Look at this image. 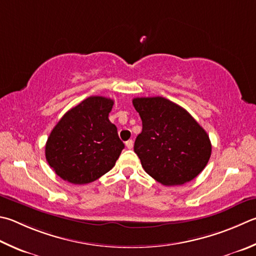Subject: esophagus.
<instances>
[{
	"instance_id": "esophagus-1",
	"label": "esophagus",
	"mask_w": 256,
	"mask_h": 256,
	"mask_svg": "<svg viewBox=\"0 0 256 256\" xmlns=\"http://www.w3.org/2000/svg\"><path fill=\"white\" fill-rule=\"evenodd\" d=\"M125 146H126L128 148H133V141L132 140H128L125 142Z\"/></svg>"
}]
</instances>
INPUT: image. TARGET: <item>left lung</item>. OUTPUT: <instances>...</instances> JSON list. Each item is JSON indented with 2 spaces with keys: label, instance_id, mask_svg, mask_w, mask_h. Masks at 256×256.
I'll return each instance as SVG.
<instances>
[{
  "label": "left lung",
  "instance_id": "1",
  "mask_svg": "<svg viewBox=\"0 0 256 256\" xmlns=\"http://www.w3.org/2000/svg\"><path fill=\"white\" fill-rule=\"evenodd\" d=\"M133 106L142 120L134 152L146 172L164 186L196 178L212 154L205 130L187 110L164 97H136Z\"/></svg>",
  "mask_w": 256,
  "mask_h": 256
}]
</instances>
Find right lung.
Instances as JSON below:
<instances>
[{
  "instance_id": "obj_1",
  "label": "right lung",
  "mask_w": 256,
  "mask_h": 256,
  "mask_svg": "<svg viewBox=\"0 0 256 256\" xmlns=\"http://www.w3.org/2000/svg\"><path fill=\"white\" fill-rule=\"evenodd\" d=\"M113 105V100L90 96L60 118L46 143V159L60 178L90 184L115 166L124 143L108 120Z\"/></svg>"
}]
</instances>
